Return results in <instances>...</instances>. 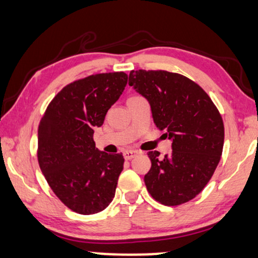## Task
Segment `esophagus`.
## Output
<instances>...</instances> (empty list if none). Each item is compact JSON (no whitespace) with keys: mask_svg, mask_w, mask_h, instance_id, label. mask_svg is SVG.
<instances>
[{"mask_svg":"<svg viewBox=\"0 0 258 258\" xmlns=\"http://www.w3.org/2000/svg\"><path fill=\"white\" fill-rule=\"evenodd\" d=\"M137 155H139V152H137V150H125V152L123 153V156H124L125 160H132Z\"/></svg>","mask_w":258,"mask_h":258,"instance_id":"obj_1","label":"esophagus"}]
</instances>
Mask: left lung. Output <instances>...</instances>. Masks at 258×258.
I'll list each match as a JSON object with an SVG mask.
<instances>
[{
    "instance_id": "1",
    "label": "left lung",
    "mask_w": 258,
    "mask_h": 258,
    "mask_svg": "<svg viewBox=\"0 0 258 258\" xmlns=\"http://www.w3.org/2000/svg\"><path fill=\"white\" fill-rule=\"evenodd\" d=\"M129 85L146 97L153 119L172 140V153L154 150L145 175L156 202L178 206L196 198L218 166L224 146V123L209 95L187 77L162 71H130Z\"/></svg>"
}]
</instances>
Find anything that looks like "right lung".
Listing matches in <instances>:
<instances>
[{"label": "right lung", "instance_id": "add662e5", "mask_svg": "<svg viewBox=\"0 0 258 258\" xmlns=\"http://www.w3.org/2000/svg\"><path fill=\"white\" fill-rule=\"evenodd\" d=\"M126 82L124 72L76 80L58 92L40 121V169L60 202L79 215L100 212L115 197L124 159L97 149L93 129L103 124Z\"/></svg>", "mask_w": 258, "mask_h": 258}]
</instances>
